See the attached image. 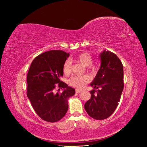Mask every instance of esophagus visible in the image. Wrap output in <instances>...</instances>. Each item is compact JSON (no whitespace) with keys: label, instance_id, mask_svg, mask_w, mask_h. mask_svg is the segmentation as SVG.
Listing matches in <instances>:
<instances>
[{"label":"esophagus","instance_id":"1","mask_svg":"<svg viewBox=\"0 0 147 147\" xmlns=\"http://www.w3.org/2000/svg\"><path fill=\"white\" fill-rule=\"evenodd\" d=\"M82 91V90H80V89H76V90H75V92H76V93H80Z\"/></svg>","mask_w":147,"mask_h":147}]
</instances>
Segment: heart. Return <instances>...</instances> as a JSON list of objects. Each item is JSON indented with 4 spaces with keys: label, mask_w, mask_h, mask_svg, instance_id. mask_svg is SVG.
Instances as JSON below:
<instances>
[{
    "label": "heart",
    "mask_w": 147,
    "mask_h": 147,
    "mask_svg": "<svg viewBox=\"0 0 147 147\" xmlns=\"http://www.w3.org/2000/svg\"><path fill=\"white\" fill-rule=\"evenodd\" d=\"M78 61L82 63L84 66H88V68L92 71L96 70L95 65H91L92 62V57L90 53L86 52H82L76 56L75 57ZM63 72L65 75H69L71 72V63L69 60L65 61L63 65ZM90 77L88 75H78L71 77L69 80V84L71 86L75 88H83L87 83L90 82Z\"/></svg>",
    "instance_id": "b5f03b06"
}]
</instances>
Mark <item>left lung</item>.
<instances>
[{
    "label": "left lung",
    "mask_w": 147,
    "mask_h": 147,
    "mask_svg": "<svg viewBox=\"0 0 147 147\" xmlns=\"http://www.w3.org/2000/svg\"><path fill=\"white\" fill-rule=\"evenodd\" d=\"M101 64L90 84L93 90L84 109L97 120L109 118L117 107L124 88L123 65L115 53L105 51L100 54Z\"/></svg>",
    "instance_id": "left-lung-1"
}]
</instances>
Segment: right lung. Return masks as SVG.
<instances>
[{
  "label": "right lung",
  "mask_w": 147,
  "mask_h": 147,
  "mask_svg": "<svg viewBox=\"0 0 147 147\" xmlns=\"http://www.w3.org/2000/svg\"><path fill=\"white\" fill-rule=\"evenodd\" d=\"M69 56V53L62 50L48 51L37 56L30 66L27 96L35 112L44 121L54 123L63 118L68 110V99L75 93V89L60 80ZM56 84L63 89V92H54Z\"/></svg>",
  "instance_id": "add662e5"
}]
</instances>
